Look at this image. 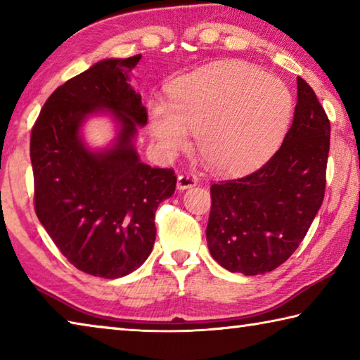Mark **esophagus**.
I'll use <instances>...</instances> for the list:
<instances>
[{"label": "esophagus", "instance_id": "1", "mask_svg": "<svg viewBox=\"0 0 360 360\" xmlns=\"http://www.w3.org/2000/svg\"><path fill=\"white\" fill-rule=\"evenodd\" d=\"M197 182H198L197 176L191 173H184L178 178V188L179 191H184V188H191L193 186H197Z\"/></svg>", "mask_w": 360, "mask_h": 360}]
</instances>
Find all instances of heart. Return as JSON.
Here are the masks:
<instances>
[{
    "mask_svg": "<svg viewBox=\"0 0 360 360\" xmlns=\"http://www.w3.org/2000/svg\"><path fill=\"white\" fill-rule=\"evenodd\" d=\"M292 95L278 77L240 62H222L182 77L172 105L150 108V131L169 154L198 133L203 160L219 172H243L264 162L281 143L292 117Z\"/></svg>",
    "mask_w": 360,
    "mask_h": 360,
    "instance_id": "obj_1",
    "label": "heart"
}]
</instances>
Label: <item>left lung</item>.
I'll list each match as a JSON object with an SVG mask.
<instances>
[{
    "label": "left lung",
    "mask_w": 360,
    "mask_h": 360,
    "mask_svg": "<svg viewBox=\"0 0 360 360\" xmlns=\"http://www.w3.org/2000/svg\"><path fill=\"white\" fill-rule=\"evenodd\" d=\"M297 96L290 129L270 160L210 188L206 240L212 257L229 271L254 276L284 264L324 200L330 120L302 77Z\"/></svg>",
    "instance_id": "left-lung-1"
}]
</instances>
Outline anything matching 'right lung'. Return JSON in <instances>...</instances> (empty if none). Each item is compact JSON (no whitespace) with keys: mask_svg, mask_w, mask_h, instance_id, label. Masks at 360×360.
<instances>
[{"mask_svg":"<svg viewBox=\"0 0 360 360\" xmlns=\"http://www.w3.org/2000/svg\"><path fill=\"white\" fill-rule=\"evenodd\" d=\"M141 56L103 60L53 90L30 138L34 211L71 265L114 279L144 264L155 241V210L172 197V168L139 162L131 144L148 109L130 87L129 72ZM95 108L112 110L121 122L118 144L92 153L78 127Z\"/></svg>","mask_w":360,"mask_h":360,"instance_id":"1","label":"right lung"}]
</instances>
